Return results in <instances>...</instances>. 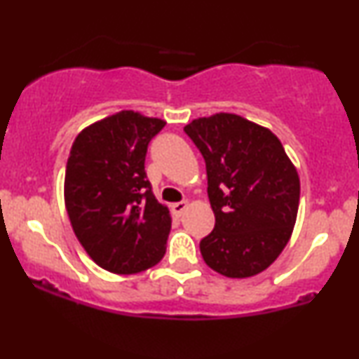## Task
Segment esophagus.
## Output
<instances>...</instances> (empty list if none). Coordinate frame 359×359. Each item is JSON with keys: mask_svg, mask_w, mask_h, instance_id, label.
I'll return each instance as SVG.
<instances>
[{"mask_svg": "<svg viewBox=\"0 0 359 359\" xmlns=\"http://www.w3.org/2000/svg\"><path fill=\"white\" fill-rule=\"evenodd\" d=\"M189 208V203L187 201H180V203H174L172 204V212L175 214V216H182L185 209Z\"/></svg>", "mask_w": 359, "mask_h": 359, "instance_id": "esophagus-1", "label": "esophagus"}]
</instances>
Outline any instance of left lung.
Masks as SVG:
<instances>
[{"mask_svg": "<svg viewBox=\"0 0 359 359\" xmlns=\"http://www.w3.org/2000/svg\"><path fill=\"white\" fill-rule=\"evenodd\" d=\"M208 172L216 224L201 241L205 265L229 278L266 270L294 231L300 180L280 140L233 113L192 119L184 128Z\"/></svg>", "mask_w": 359, "mask_h": 359, "instance_id": "8db88e82", "label": "left lung"}]
</instances>
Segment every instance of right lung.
Wrapping results in <instances>:
<instances>
[{"instance_id":"add662e5","label":"right lung","mask_w":359,"mask_h":359,"mask_svg":"<svg viewBox=\"0 0 359 359\" xmlns=\"http://www.w3.org/2000/svg\"><path fill=\"white\" fill-rule=\"evenodd\" d=\"M163 126V119L119 111L84 128L72 143L65 209L86 253L113 273H140L165 255L172 217L145 172L148 143Z\"/></svg>"}]
</instances>
